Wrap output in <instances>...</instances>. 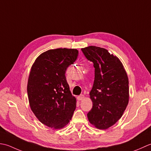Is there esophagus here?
<instances>
[{"label": "esophagus", "mask_w": 151, "mask_h": 151, "mask_svg": "<svg viewBox=\"0 0 151 151\" xmlns=\"http://www.w3.org/2000/svg\"><path fill=\"white\" fill-rule=\"evenodd\" d=\"M85 98V96L83 94H81V95H79V96H78V100H82L83 99V98Z\"/></svg>", "instance_id": "obj_1"}]
</instances>
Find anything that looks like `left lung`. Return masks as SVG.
Here are the masks:
<instances>
[{
  "label": "left lung",
  "mask_w": 151,
  "mask_h": 151,
  "mask_svg": "<svg viewBox=\"0 0 151 151\" xmlns=\"http://www.w3.org/2000/svg\"><path fill=\"white\" fill-rule=\"evenodd\" d=\"M81 51L94 67V81L90 92L93 108L87 117L95 127L105 130L115 124L127 108L128 76L119 58L106 49L91 45Z\"/></svg>",
  "instance_id": "obj_1"
}]
</instances>
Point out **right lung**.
<instances>
[{"instance_id": "1", "label": "right lung", "mask_w": 151, "mask_h": 151, "mask_svg": "<svg viewBox=\"0 0 151 151\" xmlns=\"http://www.w3.org/2000/svg\"><path fill=\"white\" fill-rule=\"evenodd\" d=\"M75 49L58 48L42 53L32 66L27 84L30 108L42 124L60 129L71 120L76 107L66 71L76 60Z\"/></svg>"}]
</instances>
